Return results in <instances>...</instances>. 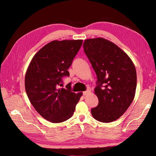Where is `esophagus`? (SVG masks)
Instances as JSON below:
<instances>
[{
  "label": "esophagus",
  "mask_w": 156,
  "mask_h": 156,
  "mask_svg": "<svg viewBox=\"0 0 156 156\" xmlns=\"http://www.w3.org/2000/svg\"><path fill=\"white\" fill-rule=\"evenodd\" d=\"M90 92H91L90 90V89H88L87 91H83V94L84 96H86V95H87L88 94H89Z\"/></svg>",
  "instance_id": "obj_1"
}]
</instances>
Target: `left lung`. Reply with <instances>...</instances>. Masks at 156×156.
<instances>
[{
	"label": "left lung",
	"mask_w": 156,
	"mask_h": 156,
	"mask_svg": "<svg viewBox=\"0 0 156 156\" xmlns=\"http://www.w3.org/2000/svg\"><path fill=\"white\" fill-rule=\"evenodd\" d=\"M83 48L98 78L94 94L99 103L91 109V115L102 122L114 121L124 114L134 98L135 66L122 50L105 38L85 40Z\"/></svg>",
	"instance_id": "obj_1"
}]
</instances>
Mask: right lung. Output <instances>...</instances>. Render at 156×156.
Masks as SVG:
<instances>
[{"label": "right lung", "instance_id": "add662e5", "mask_svg": "<svg viewBox=\"0 0 156 156\" xmlns=\"http://www.w3.org/2000/svg\"><path fill=\"white\" fill-rule=\"evenodd\" d=\"M82 40H53L33 57L25 77L29 100L39 114L53 123L66 121L73 115L82 92L71 90V83L63 87L62 77L69 76L72 65L81 48Z\"/></svg>", "mask_w": 156, "mask_h": 156}]
</instances>
